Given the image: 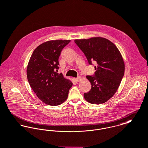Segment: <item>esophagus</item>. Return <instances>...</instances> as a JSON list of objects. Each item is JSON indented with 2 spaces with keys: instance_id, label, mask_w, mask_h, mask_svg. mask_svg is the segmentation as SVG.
Listing matches in <instances>:
<instances>
[{
  "instance_id": "34e87169",
  "label": "esophagus",
  "mask_w": 148,
  "mask_h": 148,
  "mask_svg": "<svg viewBox=\"0 0 148 148\" xmlns=\"http://www.w3.org/2000/svg\"><path fill=\"white\" fill-rule=\"evenodd\" d=\"M74 79L75 80V82H79V81H80L81 78H80L79 77H77V78H74Z\"/></svg>"
}]
</instances>
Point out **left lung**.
<instances>
[{"mask_svg": "<svg viewBox=\"0 0 148 148\" xmlns=\"http://www.w3.org/2000/svg\"><path fill=\"white\" fill-rule=\"evenodd\" d=\"M74 42L86 56L89 65L94 62L96 71L86 78L91 84V90L84 98L91 104H102L111 98L124 75L122 56L115 44L102 37L75 40Z\"/></svg>", "mask_w": 148, "mask_h": 148, "instance_id": "obj_1", "label": "left lung"}]
</instances>
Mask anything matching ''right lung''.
Listing matches in <instances>:
<instances>
[{
	"label": "right lung",
	"mask_w": 148,
	"mask_h": 148,
	"mask_svg": "<svg viewBox=\"0 0 148 148\" xmlns=\"http://www.w3.org/2000/svg\"><path fill=\"white\" fill-rule=\"evenodd\" d=\"M70 40H51L33 51L27 69L28 82L37 97L50 106H58L66 100L73 85L58 74V58Z\"/></svg>",
	"instance_id": "add662e5"
}]
</instances>
